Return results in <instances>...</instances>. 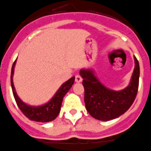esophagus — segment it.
Returning a JSON list of instances; mask_svg holds the SVG:
<instances>
[{
  "instance_id": "1",
  "label": "esophagus",
  "mask_w": 151,
  "mask_h": 151,
  "mask_svg": "<svg viewBox=\"0 0 151 151\" xmlns=\"http://www.w3.org/2000/svg\"><path fill=\"white\" fill-rule=\"evenodd\" d=\"M75 81H76V82L79 83L82 81V78H81L80 75H76V79H75Z\"/></svg>"
}]
</instances>
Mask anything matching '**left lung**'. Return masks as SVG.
<instances>
[{"instance_id":"1","label":"left lung","mask_w":151,"mask_h":151,"mask_svg":"<svg viewBox=\"0 0 151 151\" xmlns=\"http://www.w3.org/2000/svg\"><path fill=\"white\" fill-rule=\"evenodd\" d=\"M135 59V69L129 85L119 91L108 89L99 82L91 70H80L85 88V107L93 117L107 121L117 118L130 108L136 97L139 82V63Z\"/></svg>"}]
</instances>
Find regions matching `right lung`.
I'll return each instance as SVG.
<instances>
[{"mask_svg":"<svg viewBox=\"0 0 151 151\" xmlns=\"http://www.w3.org/2000/svg\"><path fill=\"white\" fill-rule=\"evenodd\" d=\"M16 61V60L12 64V70H11V86H12V93H13V96L16 99V103L20 110L22 111V112L30 121L45 123L55 120L60 112L63 96L66 95V93L70 91V89L73 86L75 81V77H72L68 81L63 83L58 89V91H57L55 96L52 97V99L50 101H48L47 103L40 106H30L21 100L20 98L18 96L17 93H16V89L13 85L12 76L14 73Z\"/></svg>","mask_w":151,"mask_h":151,"instance_id":"obj_1","label":"right lung"}]
</instances>
